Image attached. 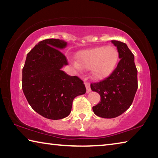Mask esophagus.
Instances as JSON below:
<instances>
[{"label": "esophagus", "mask_w": 158, "mask_h": 158, "mask_svg": "<svg viewBox=\"0 0 158 158\" xmlns=\"http://www.w3.org/2000/svg\"><path fill=\"white\" fill-rule=\"evenodd\" d=\"M84 84H85V89H86V93L90 92V90H91V89H90V86L89 83L87 82V81H85L84 82Z\"/></svg>", "instance_id": "1"}]
</instances>
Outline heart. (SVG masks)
Returning a JSON list of instances; mask_svg holds the SVG:
<instances>
[{
    "label": "heart",
    "instance_id": "b5f03b06",
    "mask_svg": "<svg viewBox=\"0 0 158 158\" xmlns=\"http://www.w3.org/2000/svg\"><path fill=\"white\" fill-rule=\"evenodd\" d=\"M78 63L74 62L77 69H91L92 75L96 79H103L111 75L116 69L119 53L113 46H102L83 50L77 54Z\"/></svg>",
    "mask_w": 158,
    "mask_h": 158
}]
</instances>
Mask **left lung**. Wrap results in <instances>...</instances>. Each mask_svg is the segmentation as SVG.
<instances>
[{
	"label": "left lung",
	"mask_w": 158,
	"mask_h": 158,
	"mask_svg": "<svg viewBox=\"0 0 158 158\" xmlns=\"http://www.w3.org/2000/svg\"><path fill=\"white\" fill-rule=\"evenodd\" d=\"M117 47L121 60L110 76L102 81L92 83L90 89L99 93L101 101L93 106L95 115L113 118L121 115L132 105L138 88L137 69L133 53L123 42L112 40Z\"/></svg>",
	"instance_id": "obj_1"
}]
</instances>
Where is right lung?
<instances>
[{
	"mask_svg": "<svg viewBox=\"0 0 158 158\" xmlns=\"http://www.w3.org/2000/svg\"><path fill=\"white\" fill-rule=\"evenodd\" d=\"M67 42L47 39L36 44L26 56L22 69V89L34 111L46 118L59 120L69 116L77 96L85 94L84 81L61 70L68 65L60 52Z\"/></svg>",
	"mask_w": 158,
	"mask_h": 158,
	"instance_id": "add662e5",
	"label": "right lung"
}]
</instances>
